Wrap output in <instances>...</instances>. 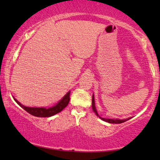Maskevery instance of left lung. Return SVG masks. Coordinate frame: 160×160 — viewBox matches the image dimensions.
Instances as JSON below:
<instances>
[{
    "label": "left lung",
    "mask_w": 160,
    "mask_h": 160,
    "mask_svg": "<svg viewBox=\"0 0 160 160\" xmlns=\"http://www.w3.org/2000/svg\"><path fill=\"white\" fill-rule=\"evenodd\" d=\"M92 110H93V111L95 112V114L98 116V117L101 119V120L105 121V122H109V123H122V122H126V121H127V120L131 119V117H129V118H127V119H124V120H120V119H107V118H102V117H101L100 116L98 115V112H97L96 108H95L94 95H92Z\"/></svg>",
    "instance_id": "1"
}]
</instances>
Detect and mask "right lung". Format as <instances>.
Here are the masks:
<instances>
[{
  "instance_id": "add662e5",
  "label": "right lung",
  "mask_w": 160,
  "mask_h": 160,
  "mask_svg": "<svg viewBox=\"0 0 160 160\" xmlns=\"http://www.w3.org/2000/svg\"><path fill=\"white\" fill-rule=\"evenodd\" d=\"M70 93L71 92L66 93L65 96L62 98L58 103H56L54 106L51 108H32V107H26V106L22 104L19 101H17L16 99L13 97V99L15 100V102L17 103L21 108H22L25 111H27L28 113H30L34 117H52V116L56 114V113L61 112L64 108H66V106L68 105L70 101Z\"/></svg>"
}]
</instances>
